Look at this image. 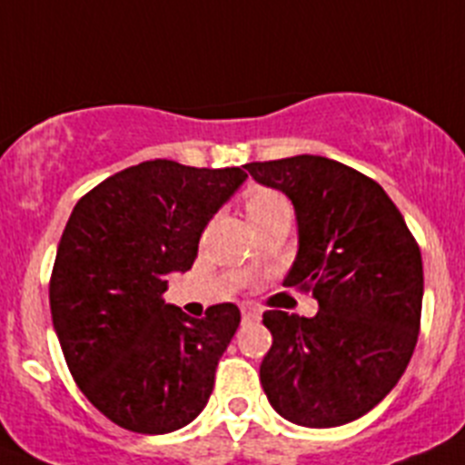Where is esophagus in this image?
<instances>
[{"label": "esophagus", "mask_w": 465, "mask_h": 465, "mask_svg": "<svg viewBox=\"0 0 465 465\" xmlns=\"http://www.w3.org/2000/svg\"><path fill=\"white\" fill-rule=\"evenodd\" d=\"M240 310L244 322H256V319H261V310L256 305H252V302H242Z\"/></svg>", "instance_id": "34e87169"}]
</instances>
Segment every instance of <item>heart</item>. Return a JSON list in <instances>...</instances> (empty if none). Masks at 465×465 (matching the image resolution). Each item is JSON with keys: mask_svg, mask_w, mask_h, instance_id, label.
<instances>
[{"mask_svg": "<svg viewBox=\"0 0 465 465\" xmlns=\"http://www.w3.org/2000/svg\"><path fill=\"white\" fill-rule=\"evenodd\" d=\"M244 209L253 225L277 219V216H291V203L286 200V195L268 186L249 188L244 193Z\"/></svg>", "mask_w": 465, "mask_h": 465, "instance_id": "b5f03b06", "label": "heart"}]
</instances>
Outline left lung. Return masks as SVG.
<instances>
[{
  "label": "left lung",
  "instance_id": "8db88e82",
  "mask_svg": "<svg viewBox=\"0 0 465 465\" xmlns=\"http://www.w3.org/2000/svg\"><path fill=\"white\" fill-rule=\"evenodd\" d=\"M258 183L291 197L300 249L286 286L319 300L316 316L268 310L261 363L270 405L298 426L331 429L371 412L417 347L421 252L371 176L323 155L249 163Z\"/></svg>",
  "mask_w": 465,
  "mask_h": 465
}]
</instances>
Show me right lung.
I'll list each match as a JSON object with an SVG mask.
<instances>
[{
    "label": "right lung",
    "mask_w": 465,
    "mask_h": 465,
    "mask_svg": "<svg viewBox=\"0 0 465 465\" xmlns=\"http://www.w3.org/2000/svg\"><path fill=\"white\" fill-rule=\"evenodd\" d=\"M242 167L146 160L85 193L57 246L51 316L74 381L109 421L160 435L203 412L240 326L232 302L191 319L167 305L172 272H186Z\"/></svg>",
    "instance_id": "1"
}]
</instances>
